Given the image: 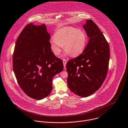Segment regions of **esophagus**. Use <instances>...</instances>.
I'll use <instances>...</instances> for the list:
<instances>
[{"label": "esophagus", "instance_id": "34e87169", "mask_svg": "<svg viewBox=\"0 0 128 128\" xmlns=\"http://www.w3.org/2000/svg\"><path fill=\"white\" fill-rule=\"evenodd\" d=\"M63 65H64V68H65V67H66V63H67V62H66V61L65 59H64V60H63Z\"/></svg>", "mask_w": 128, "mask_h": 128}]
</instances>
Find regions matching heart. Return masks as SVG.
Masks as SVG:
<instances>
[{
	"label": "heart",
	"instance_id": "1",
	"mask_svg": "<svg viewBox=\"0 0 128 128\" xmlns=\"http://www.w3.org/2000/svg\"><path fill=\"white\" fill-rule=\"evenodd\" d=\"M87 36L84 31L73 27H65L56 31L50 40V46L56 55L60 54L62 46L71 56L80 54L85 49Z\"/></svg>",
	"mask_w": 128,
	"mask_h": 128
}]
</instances>
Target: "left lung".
Masks as SVG:
<instances>
[{"label":"left lung","instance_id":"left-lung-1","mask_svg":"<svg viewBox=\"0 0 128 128\" xmlns=\"http://www.w3.org/2000/svg\"><path fill=\"white\" fill-rule=\"evenodd\" d=\"M83 27L89 41L81 55L69 60L66 69L70 90L79 96L87 97L97 91L106 78L110 47L102 32L92 20H87Z\"/></svg>","mask_w":128,"mask_h":128}]
</instances>
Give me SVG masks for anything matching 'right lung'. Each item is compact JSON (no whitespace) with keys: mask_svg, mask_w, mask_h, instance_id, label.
I'll return each mask as SVG.
<instances>
[{"mask_svg":"<svg viewBox=\"0 0 128 128\" xmlns=\"http://www.w3.org/2000/svg\"><path fill=\"white\" fill-rule=\"evenodd\" d=\"M45 24L29 23L19 35L13 55V69L19 85L29 97L41 100L52 89L55 75L63 70L62 60L52 52Z\"/></svg>","mask_w":128,"mask_h":128,"instance_id":"right-lung-1","label":"right lung"}]
</instances>
